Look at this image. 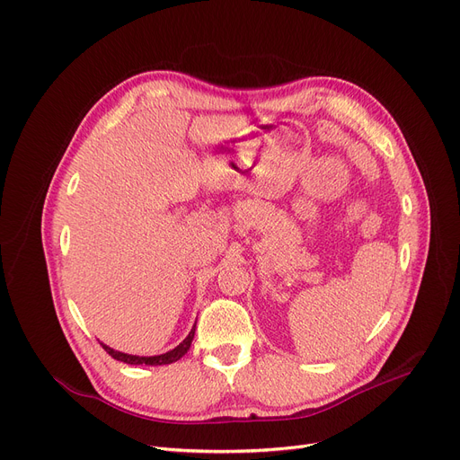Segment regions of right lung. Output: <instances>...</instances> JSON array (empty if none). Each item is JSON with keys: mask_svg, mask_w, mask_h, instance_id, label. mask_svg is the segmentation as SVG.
I'll return each instance as SVG.
<instances>
[{"mask_svg": "<svg viewBox=\"0 0 460 460\" xmlns=\"http://www.w3.org/2000/svg\"><path fill=\"white\" fill-rule=\"evenodd\" d=\"M193 333H196V324H193V328L190 330V333L186 335V340L182 343H179L173 350H169L165 354H158V356H134V354H127V352H119V350H113L111 347L102 345V349L113 358V359H119V361H125V364L128 366H167V364H173V361L181 359L188 350H190V345L193 341Z\"/></svg>", "mask_w": 460, "mask_h": 460, "instance_id": "add662e5", "label": "right lung"}]
</instances>
